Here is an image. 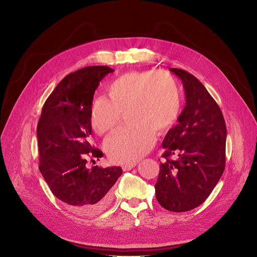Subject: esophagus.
Wrapping results in <instances>:
<instances>
[{"instance_id":"34e87169","label":"esophagus","mask_w":257,"mask_h":257,"mask_svg":"<svg viewBox=\"0 0 257 257\" xmlns=\"http://www.w3.org/2000/svg\"><path fill=\"white\" fill-rule=\"evenodd\" d=\"M135 166H136V164H126V165H123V166H122V169H123L124 171H130V170H132Z\"/></svg>"}]
</instances>
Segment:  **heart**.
I'll list each match as a JSON object with an SVG mask.
<instances>
[{"instance_id": "b5f03b06", "label": "heart", "mask_w": 257, "mask_h": 257, "mask_svg": "<svg viewBox=\"0 0 257 257\" xmlns=\"http://www.w3.org/2000/svg\"><path fill=\"white\" fill-rule=\"evenodd\" d=\"M108 95L92 100L89 123L94 132L104 135L127 113L130 126L116 131L104 143L113 162L133 164L148 154L157 142V131L169 130L181 112V92L176 78L168 72L132 71L106 87Z\"/></svg>"}]
</instances>
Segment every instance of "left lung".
I'll list each match as a JSON object with an SVG mask.
<instances>
[{"label": "left lung", "mask_w": 257, "mask_h": 257, "mask_svg": "<svg viewBox=\"0 0 257 257\" xmlns=\"http://www.w3.org/2000/svg\"><path fill=\"white\" fill-rule=\"evenodd\" d=\"M170 70L183 82L186 106L163 141L164 162L155 188L164 208L182 212L203 203L222 177L227 128L221 108L203 84L185 70Z\"/></svg>", "instance_id": "8db88e82"}]
</instances>
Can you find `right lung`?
I'll use <instances>...</instances> for the list:
<instances>
[{
  "mask_svg": "<svg viewBox=\"0 0 257 257\" xmlns=\"http://www.w3.org/2000/svg\"><path fill=\"white\" fill-rule=\"evenodd\" d=\"M114 70L88 66L70 73L46 100L36 134L40 171L53 194L73 210L96 214L111 202L120 167L86 168L101 151L89 143L90 104L99 81Z\"/></svg>",
  "mask_w": 257,
  "mask_h": 257,
  "instance_id": "obj_1",
  "label": "right lung"
}]
</instances>
